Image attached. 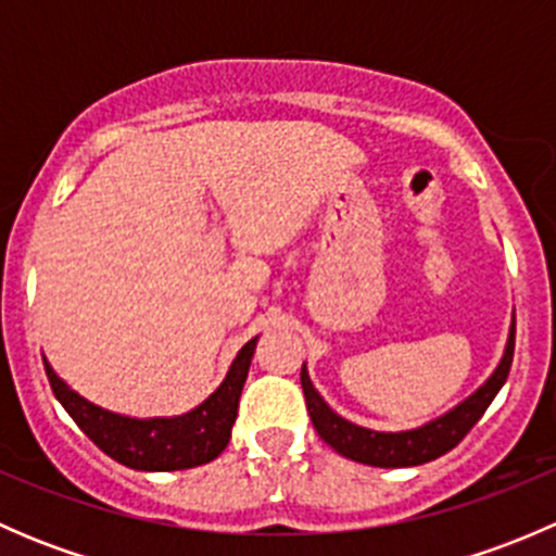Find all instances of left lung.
Here are the masks:
<instances>
[{
  "mask_svg": "<svg viewBox=\"0 0 556 556\" xmlns=\"http://www.w3.org/2000/svg\"><path fill=\"white\" fill-rule=\"evenodd\" d=\"M514 336H517V325H511L506 355H503L495 374L486 379V384H481L468 401L459 403V406L452 408L450 414H444V417L433 419V422L422 425V428L417 430H406V433H377V430L346 422L344 417L330 412L328 403L319 397V392L312 387L309 374H306L304 366L301 368V387H304L306 408H309L314 430H317L319 439H323L325 444L333 446L339 454H344V457L363 465H377V468H408V465L430 463V459L454 450V446L470 433V428L479 422L481 414H484L486 406L492 403V397H495L497 392H501V387L506 384L508 371H511L514 363Z\"/></svg>",
  "mask_w": 556,
  "mask_h": 556,
  "instance_id": "1",
  "label": "left lung"
}]
</instances>
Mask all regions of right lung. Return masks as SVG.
<instances>
[{
  "label": "right lung",
  "mask_w": 556,
  "mask_h": 556,
  "mask_svg": "<svg viewBox=\"0 0 556 556\" xmlns=\"http://www.w3.org/2000/svg\"><path fill=\"white\" fill-rule=\"evenodd\" d=\"M255 341L257 339L247 341L233 361L226 382L217 387L199 408L172 419H131L104 412L77 395L75 390H70L55 377L50 363L45 357L42 361L48 382L61 406L104 454L134 470H182L210 463L228 446Z\"/></svg>",
  "instance_id": "obj_1"
}]
</instances>
